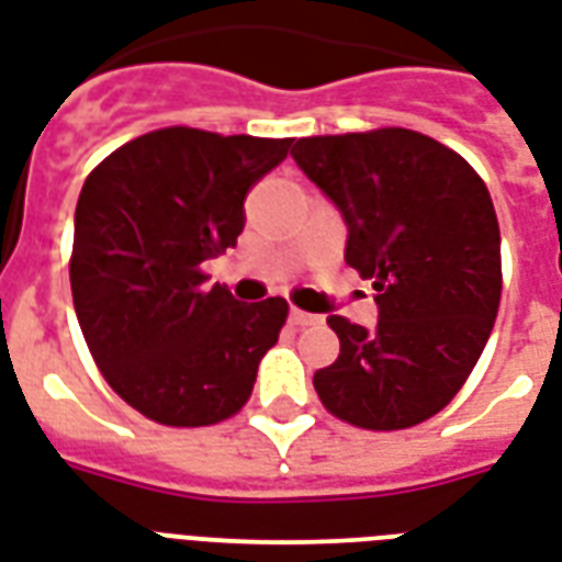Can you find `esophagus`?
I'll list each match as a JSON object with an SVG mask.
<instances>
[{"label": "esophagus", "mask_w": 562, "mask_h": 562, "mask_svg": "<svg viewBox=\"0 0 562 562\" xmlns=\"http://www.w3.org/2000/svg\"><path fill=\"white\" fill-rule=\"evenodd\" d=\"M289 322H292L294 327H318V324H324V318H322V315H315V313L292 310V313H289Z\"/></svg>", "instance_id": "1"}]
</instances>
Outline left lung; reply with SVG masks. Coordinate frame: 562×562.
Listing matches in <instances>:
<instances>
[{"instance_id": "obj_1", "label": "left lung", "mask_w": 562, "mask_h": 562, "mask_svg": "<svg viewBox=\"0 0 562 562\" xmlns=\"http://www.w3.org/2000/svg\"><path fill=\"white\" fill-rule=\"evenodd\" d=\"M292 157L342 214L345 261L378 292L372 330L327 318L339 357L315 372V393L360 429L435 417L471 375L501 306V228L482 178L405 127L310 136Z\"/></svg>"}]
</instances>
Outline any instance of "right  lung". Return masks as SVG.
Listing matches in <instances>:
<instances>
[{
    "instance_id": "right-lung-1",
    "label": "right lung",
    "mask_w": 562,
    "mask_h": 562,
    "mask_svg": "<svg viewBox=\"0 0 562 562\" xmlns=\"http://www.w3.org/2000/svg\"><path fill=\"white\" fill-rule=\"evenodd\" d=\"M294 139L164 127L112 151L82 184L70 292L94 363L164 426H211L244 408L289 303L205 289L202 265L238 244L249 187Z\"/></svg>"
}]
</instances>
